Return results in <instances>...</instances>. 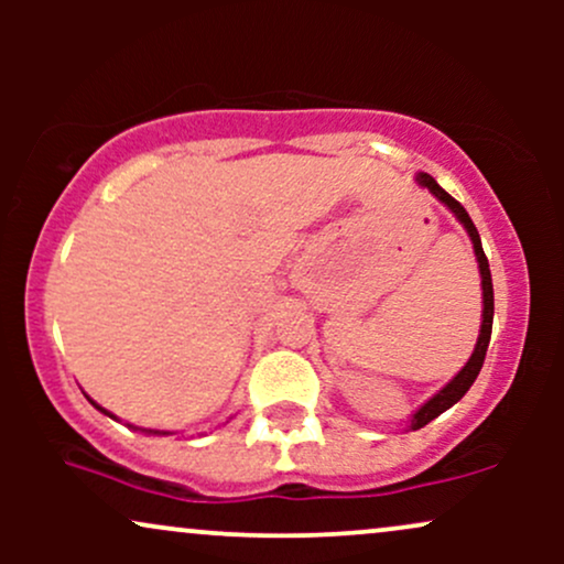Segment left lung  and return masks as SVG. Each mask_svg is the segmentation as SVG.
Returning a JSON list of instances; mask_svg holds the SVG:
<instances>
[{"mask_svg": "<svg viewBox=\"0 0 564 564\" xmlns=\"http://www.w3.org/2000/svg\"><path fill=\"white\" fill-rule=\"evenodd\" d=\"M416 183L426 187V191L435 196L440 204H445L451 209V215L458 219V223L464 225V230H467L469 241H471V249H475V257H477V268H480V286H482V323H480V336H477V345H475V352H471V358L464 364L462 371L453 377L448 384L443 387V390L432 394L430 400H426L424 405L416 408V413H413L411 419H408V430H422L424 424H430L432 419H437L440 413L448 411L451 405H456L458 400L467 394V390L471 384H475L477 373H480L482 368V360H485V352H488V341H490V328H494V281H490V268H488V257H485L482 251V241H480V232H477L475 223H471V217L467 215V209H464L462 204H458L456 198L448 196V193L443 191L435 183V177H430L426 172H416Z\"/></svg>", "mask_w": 564, "mask_h": 564, "instance_id": "8db88e82", "label": "left lung"}]
</instances>
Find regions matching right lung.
<instances>
[{"instance_id":"obj_1","label":"right lung","mask_w":564,"mask_h":564,"mask_svg":"<svg viewBox=\"0 0 564 564\" xmlns=\"http://www.w3.org/2000/svg\"><path fill=\"white\" fill-rule=\"evenodd\" d=\"M87 400H89V398H87ZM89 403H93V405L97 408V411H102V413H106V416H111V419H116L111 411H106V408H100V405H97V403H95V400H89ZM127 426H132V424H127ZM132 430H138V426H132ZM140 432H145V435H172V432H164V430H140Z\"/></svg>"}]
</instances>
